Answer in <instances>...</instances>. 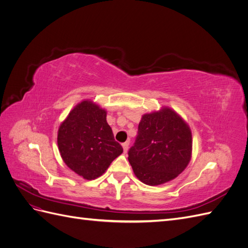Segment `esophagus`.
I'll use <instances>...</instances> for the list:
<instances>
[{
    "label": "esophagus",
    "instance_id": "obj_1",
    "mask_svg": "<svg viewBox=\"0 0 248 248\" xmlns=\"http://www.w3.org/2000/svg\"><path fill=\"white\" fill-rule=\"evenodd\" d=\"M122 147H123V150H124V153H126L127 150H128V147H129V140H127V141L123 142Z\"/></svg>",
    "mask_w": 248,
    "mask_h": 248
}]
</instances>
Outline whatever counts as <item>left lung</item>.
Wrapping results in <instances>:
<instances>
[{
    "instance_id": "8db88e82",
    "label": "left lung",
    "mask_w": 248,
    "mask_h": 248,
    "mask_svg": "<svg viewBox=\"0 0 248 248\" xmlns=\"http://www.w3.org/2000/svg\"><path fill=\"white\" fill-rule=\"evenodd\" d=\"M191 150L189 126L175 110L162 108L141 117L128 160L139 180L155 186L181 174L190 161Z\"/></svg>"
}]
</instances>
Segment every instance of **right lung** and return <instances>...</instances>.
Here are the masks:
<instances>
[{
    "label": "right lung",
    "mask_w": 248,
    "mask_h": 248,
    "mask_svg": "<svg viewBox=\"0 0 248 248\" xmlns=\"http://www.w3.org/2000/svg\"><path fill=\"white\" fill-rule=\"evenodd\" d=\"M58 147L66 166L87 180L100 177L123 152L107 122V110L90 100L78 103L60 125Z\"/></svg>",
    "instance_id": "obj_1"
}]
</instances>
